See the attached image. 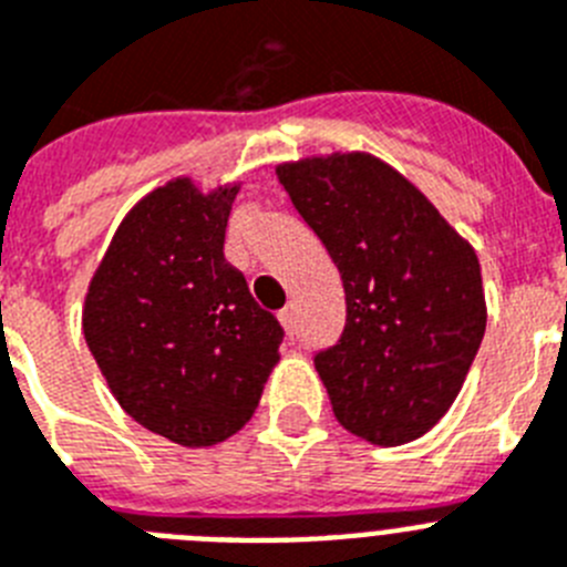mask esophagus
<instances>
[{"instance_id":"obj_1","label":"esophagus","mask_w":567,"mask_h":567,"mask_svg":"<svg viewBox=\"0 0 567 567\" xmlns=\"http://www.w3.org/2000/svg\"><path fill=\"white\" fill-rule=\"evenodd\" d=\"M280 323H284V329H287L289 334H295V307H284L278 312Z\"/></svg>"}]
</instances>
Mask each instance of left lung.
Masks as SVG:
<instances>
[{
    "mask_svg": "<svg viewBox=\"0 0 567 567\" xmlns=\"http://www.w3.org/2000/svg\"><path fill=\"white\" fill-rule=\"evenodd\" d=\"M275 173L343 280V334L315 354L334 417L374 445L423 437L483 343L477 255L374 155L334 153Z\"/></svg>",
    "mask_w": 567,
    "mask_h": 567,
    "instance_id": "1",
    "label": "left lung"
}]
</instances>
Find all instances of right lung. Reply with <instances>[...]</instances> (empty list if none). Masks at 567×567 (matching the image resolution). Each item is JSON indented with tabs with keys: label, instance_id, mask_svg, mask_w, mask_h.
<instances>
[{
	"label": "right lung",
	"instance_id": "add662e5",
	"mask_svg": "<svg viewBox=\"0 0 567 567\" xmlns=\"http://www.w3.org/2000/svg\"><path fill=\"white\" fill-rule=\"evenodd\" d=\"M238 187L175 178L135 204L90 280L82 329L110 392L187 449L233 437L258 409L284 340L224 258Z\"/></svg>",
	"mask_w": 567,
	"mask_h": 567
}]
</instances>
